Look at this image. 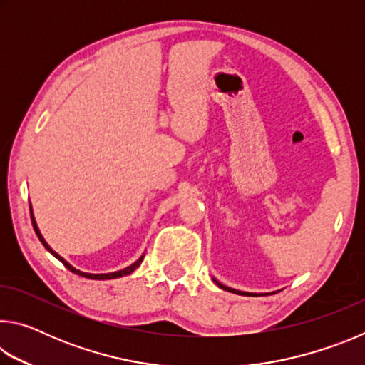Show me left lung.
Listing matches in <instances>:
<instances>
[{
  "label": "left lung",
  "instance_id": "1",
  "mask_svg": "<svg viewBox=\"0 0 365 365\" xmlns=\"http://www.w3.org/2000/svg\"><path fill=\"white\" fill-rule=\"evenodd\" d=\"M214 282L217 283V285L222 288V289H225V292H230V293H238V294H252V293H245V292H238V289H233V288H228V287H225V285H222V283H219L217 280L214 279Z\"/></svg>",
  "mask_w": 365,
  "mask_h": 365
}]
</instances>
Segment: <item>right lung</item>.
Segmentation results:
<instances>
[{
	"label": "right lung",
	"mask_w": 365,
	"mask_h": 365,
	"mask_svg": "<svg viewBox=\"0 0 365 365\" xmlns=\"http://www.w3.org/2000/svg\"><path fill=\"white\" fill-rule=\"evenodd\" d=\"M30 217H32V225H34V230H35V233H36V237L40 238V242L43 243V246H45V248L51 252V255L56 257V259H59L61 262H63L67 269H69L71 272H73V274H77V275H80V277H85V279H91V280H110V279H119V277H123V275H128V274H132V272L138 267V265L143 262V257H145V255H141L140 256V259L138 261H135L132 265H128V267H125V269H122V270H117V272H110V274H86V272H80V270H77L76 267H72V265L67 262V261H64L63 257H61L56 251H53L51 250V246H49L46 242H45V238H43V235L40 233V230H38V227H36V222H35V217H34V212H32V206H30Z\"/></svg>",
	"instance_id": "1"
}]
</instances>
